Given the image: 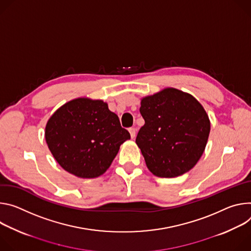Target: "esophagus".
I'll use <instances>...</instances> for the list:
<instances>
[{
    "mask_svg": "<svg viewBox=\"0 0 251 251\" xmlns=\"http://www.w3.org/2000/svg\"><path fill=\"white\" fill-rule=\"evenodd\" d=\"M128 131H129V133H130V137L131 138H134L135 137V128L134 127H129L128 128Z\"/></svg>",
    "mask_w": 251,
    "mask_h": 251,
    "instance_id": "esophagus-1",
    "label": "esophagus"
}]
</instances>
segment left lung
Returning a JSON list of instances; mask_svg holds the SVG:
<instances>
[{
  "label": "left lung",
  "instance_id": "8db88e82",
  "mask_svg": "<svg viewBox=\"0 0 251 251\" xmlns=\"http://www.w3.org/2000/svg\"><path fill=\"white\" fill-rule=\"evenodd\" d=\"M144 126L135 143L150 172L158 177H176L189 172L201 157L210 121L201 103L190 94L165 88L141 100Z\"/></svg>",
  "mask_w": 251,
  "mask_h": 251
}]
</instances>
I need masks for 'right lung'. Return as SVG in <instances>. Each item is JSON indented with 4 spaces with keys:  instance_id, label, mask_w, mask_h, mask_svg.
<instances>
[{
    "instance_id": "right-lung-1",
    "label": "right lung",
    "mask_w": 251,
    "mask_h": 251,
    "mask_svg": "<svg viewBox=\"0 0 251 251\" xmlns=\"http://www.w3.org/2000/svg\"><path fill=\"white\" fill-rule=\"evenodd\" d=\"M45 137L65 171L80 178H95L106 172L130 135L106 102L77 98L51 115Z\"/></svg>"
}]
</instances>
